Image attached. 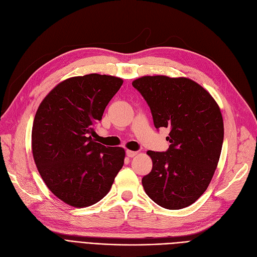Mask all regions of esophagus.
Returning <instances> with one entry per match:
<instances>
[{"mask_svg": "<svg viewBox=\"0 0 257 257\" xmlns=\"http://www.w3.org/2000/svg\"><path fill=\"white\" fill-rule=\"evenodd\" d=\"M126 155L129 157V158H132L137 155V152H132V151H126Z\"/></svg>", "mask_w": 257, "mask_h": 257, "instance_id": "esophagus-1", "label": "esophagus"}]
</instances>
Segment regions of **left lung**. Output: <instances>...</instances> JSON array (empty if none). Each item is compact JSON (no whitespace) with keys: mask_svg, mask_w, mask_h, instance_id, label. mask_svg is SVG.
Here are the masks:
<instances>
[{"mask_svg":"<svg viewBox=\"0 0 257 257\" xmlns=\"http://www.w3.org/2000/svg\"><path fill=\"white\" fill-rule=\"evenodd\" d=\"M132 85L150 105L155 127L170 129L169 150L147 152L153 169L143 188L163 208H185L206 191L218 167L224 137L220 107L189 78L144 76Z\"/></svg>","mask_w":257,"mask_h":257,"instance_id":"obj_1","label":"left lung"}]
</instances>
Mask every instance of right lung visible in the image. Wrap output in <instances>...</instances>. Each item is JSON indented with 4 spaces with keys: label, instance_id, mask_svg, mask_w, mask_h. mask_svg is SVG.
I'll return each instance as SVG.
<instances>
[{
    "label": "right lung",
    "instance_id": "obj_1",
    "mask_svg": "<svg viewBox=\"0 0 257 257\" xmlns=\"http://www.w3.org/2000/svg\"><path fill=\"white\" fill-rule=\"evenodd\" d=\"M122 79L89 73L57 84L39 104L32 152L49 190L77 208L103 198L122 168L125 150L95 142L93 125L118 92Z\"/></svg>",
    "mask_w": 257,
    "mask_h": 257
}]
</instances>
